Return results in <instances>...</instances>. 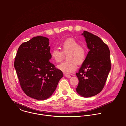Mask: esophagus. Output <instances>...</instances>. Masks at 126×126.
Wrapping results in <instances>:
<instances>
[{"label": "esophagus", "instance_id": "obj_1", "mask_svg": "<svg viewBox=\"0 0 126 126\" xmlns=\"http://www.w3.org/2000/svg\"><path fill=\"white\" fill-rule=\"evenodd\" d=\"M65 77H67V78H70L71 77V75H68V74H65L64 75Z\"/></svg>", "mask_w": 126, "mask_h": 126}]
</instances>
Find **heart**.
I'll use <instances>...</instances> for the list:
<instances>
[{
	"label": "heart",
	"mask_w": 126,
	"mask_h": 126,
	"mask_svg": "<svg viewBox=\"0 0 126 126\" xmlns=\"http://www.w3.org/2000/svg\"><path fill=\"white\" fill-rule=\"evenodd\" d=\"M61 51L53 49L50 52L52 60L56 63L61 62L64 54L66 55L67 61L58 66V69L66 74L73 72L77 68V65H81L86 58V52L81 44L73 39L69 38L60 44Z\"/></svg>",
	"instance_id": "obj_1"
}]
</instances>
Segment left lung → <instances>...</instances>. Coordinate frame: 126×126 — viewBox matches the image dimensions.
I'll use <instances>...</instances> for the list:
<instances>
[{
	"label": "left lung",
	"instance_id": "obj_1",
	"mask_svg": "<svg viewBox=\"0 0 126 126\" xmlns=\"http://www.w3.org/2000/svg\"><path fill=\"white\" fill-rule=\"evenodd\" d=\"M82 35L90 51L76 74L79 80L76 91L81 96L90 97L98 94L104 88L111 68L110 50L97 36L87 31Z\"/></svg>",
	"mask_w": 126,
	"mask_h": 126
}]
</instances>
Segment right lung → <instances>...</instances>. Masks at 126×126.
Masks as SVG:
<instances>
[{"label":"right lung","instance_id":"obj_1","mask_svg":"<svg viewBox=\"0 0 126 126\" xmlns=\"http://www.w3.org/2000/svg\"><path fill=\"white\" fill-rule=\"evenodd\" d=\"M50 50L49 39L36 36L22 43L15 58L14 65L22 90L38 100L51 96L63 76L49 61Z\"/></svg>","mask_w":126,"mask_h":126}]
</instances>
